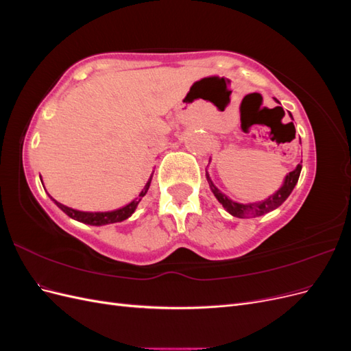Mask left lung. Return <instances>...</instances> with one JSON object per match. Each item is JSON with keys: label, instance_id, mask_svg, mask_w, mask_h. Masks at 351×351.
<instances>
[{"label": "left lung", "instance_id": "left-lung-1", "mask_svg": "<svg viewBox=\"0 0 351 351\" xmlns=\"http://www.w3.org/2000/svg\"><path fill=\"white\" fill-rule=\"evenodd\" d=\"M300 171H302V165L299 164L295 167L294 171L289 173V176L285 177L282 187L278 190L277 193H274L272 196H269L268 199H265L262 202H254V204H237V202L228 199L224 193H221L219 190L212 183V180L209 178V176L206 174V180L209 183V187L212 190V193L215 195V197L218 199L219 204L226 208L227 212L232 217L237 218H253V217H261L268 214V212L277 209L278 206H281L284 204V200L290 196V193L293 192V189L295 186V183L299 182L300 177Z\"/></svg>", "mask_w": 351, "mask_h": 351}]
</instances>
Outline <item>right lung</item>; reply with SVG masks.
Masks as SVG:
<instances>
[{"mask_svg": "<svg viewBox=\"0 0 351 351\" xmlns=\"http://www.w3.org/2000/svg\"><path fill=\"white\" fill-rule=\"evenodd\" d=\"M151 180H152V176L149 178V182L146 183L145 189L142 190V193L139 195V199H134L133 202H130V204L125 205L124 208H120L117 210H111V212H82V210H76V209H71L69 206H64L62 204H60V202H57L56 199H52L51 196L49 197L54 200L56 205L62 212H66V214L70 218L80 221V222H83V224H89V226H105V224H112V222H120V221H124V219L129 218L134 212L136 206L139 205L141 199L146 195L147 189H149V186H151Z\"/></svg>", "mask_w": 351, "mask_h": 351, "instance_id": "1", "label": "right lung"}]
</instances>
